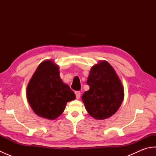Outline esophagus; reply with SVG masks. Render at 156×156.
<instances>
[{
    "label": "esophagus",
    "instance_id": "34e87169",
    "mask_svg": "<svg viewBox=\"0 0 156 156\" xmlns=\"http://www.w3.org/2000/svg\"><path fill=\"white\" fill-rule=\"evenodd\" d=\"M75 94H76V98H77V99L80 98V94H81V93H80V91H76V92H75Z\"/></svg>",
    "mask_w": 156,
    "mask_h": 156
}]
</instances>
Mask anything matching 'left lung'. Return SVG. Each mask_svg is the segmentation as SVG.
<instances>
[{"label": "left lung", "mask_w": 156, "mask_h": 156, "mask_svg": "<svg viewBox=\"0 0 156 156\" xmlns=\"http://www.w3.org/2000/svg\"><path fill=\"white\" fill-rule=\"evenodd\" d=\"M87 84L90 89L83 94L82 100L91 117L103 120L118 111L124 98V89L108 62L100 61L92 66Z\"/></svg>", "instance_id": "1"}]
</instances>
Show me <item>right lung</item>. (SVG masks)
<instances>
[{
    "instance_id": "right-lung-1",
    "label": "right lung",
    "mask_w": 156,
    "mask_h": 156,
    "mask_svg": "<svg viewBox=\"0 0 156 156\" xmlns=\"http://www.w3.org/2000/svg\"><path fill=\"white\" fill-rule=\"evenodd\" d=\"M29 104L36 115L49 120L59 117L66 103L76 98L68 84L59 77V67L52 60L39 65L27 88Z\"/></svg>"
}]
</instances>
